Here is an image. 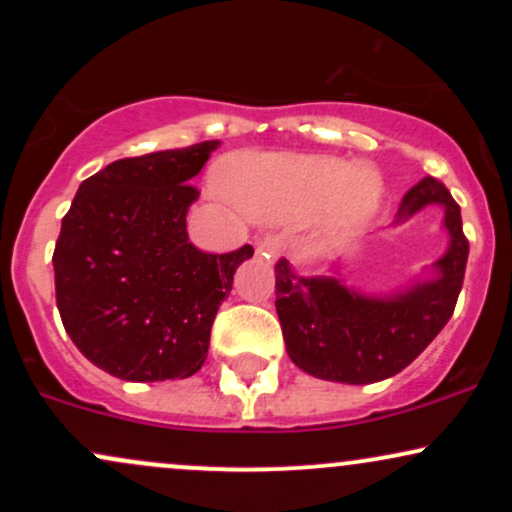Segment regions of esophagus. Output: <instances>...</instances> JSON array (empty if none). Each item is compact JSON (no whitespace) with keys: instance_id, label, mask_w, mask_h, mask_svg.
Masks as SVG:
<instances>
[{"instance_id":"1","label":"esophagus","mask_w":512,"mask_h":512,"mask_svg":"<svg viewBox=\"0 0 512 512\" xmlns=\"http://www.w3.org/2000/svg\"><path fill=\"white\" fill-rule=\"evenodd\" d=\"M255 252L260 257H264V260L274 262L276 257H279V252H281V238L279 236H264L260 243H257Z\"/></svg>"}]
</instances>
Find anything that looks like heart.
Returning a JSON list of instances; mask_svg holds the SVG:
<instances>
[{
	"label": "heart",
	"instance_id": "heart-1",
	"mask_svg": "<svg viewBox=\"0 0 512 512\" xmlns=\"http://www.w3.org/2000/svg\"><path fill=\"white\" fill-rule=\"evenodd\" d=\"M223 195L257 223L310 219L305 250L344 248L378 214L385 182L366 163L337 156L238 154L219 170Z\"/></svg>",
	"mask_w": 512,
	"mask_h": 512
}]
</instances>
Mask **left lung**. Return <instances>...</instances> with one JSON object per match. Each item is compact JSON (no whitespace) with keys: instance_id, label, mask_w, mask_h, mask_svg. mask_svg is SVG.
<instances>
[{"instance_id":"obj_1","label":"left lung","mask_w":512,"mask_h":512,"mask_svg":"<svg viewBox=\"0 0 512 512\" xmlns=\"http://www.w3.org/2000/svg\"><path fill=\"white\" fill-rule=\"evenodd\" d=\"M440 207L448 248L395 291H363L339 272L303 276L289 260L276 264V315L286 354L303 373L330 383L368 385L392 378L448 325L460 296L469 243L460 207L443 182L426 175L399 202L392 228Z\"/></svg>"}]
</instances>
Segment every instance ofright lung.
Instances as JSON below:
<instances>
[{
    "instance_id": "right-lung-1",
    "label": "right lung",
    "mask_w": 512,
    "mask_h": 512,
    "mask_svg": "<svg viewBox=\"0 0 512 512\" xmlns=\"http://www.w3.org/2000/svg\"><path fill=\"white\" fill-rule=\"evenodd\" d=\"M219 139L122 158L84 180L62 219L52 267L57 310L76 349L127 383L195 375L250 245L207 255L187 240V185Z\"/></svg>"
}]
</instances>
